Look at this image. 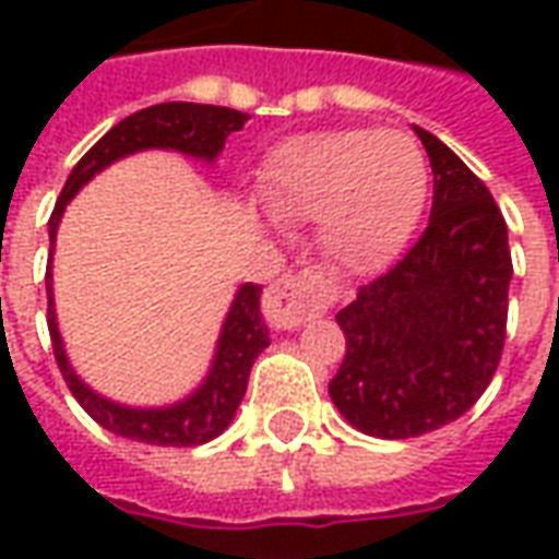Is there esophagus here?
<instances>
[{
  "instance_id": "34e87169",
  "label": "esophagus",
  "mask_w": 559,
  "mask_h": 559,
  "mask_svg": "<svg viewBox=\"0 0 559 559\" xmlns=\"http://www.w3.org/2000/svg\"><path fill=\"white\" fill-rule=\"evenodd\" d=\"M335 296V281L329 278L326 269L308 266L302 272L284 275L266 290L263 299V314L269 326L296 329L314 320L329 308Z\"/></svg>"
}]
</instances>
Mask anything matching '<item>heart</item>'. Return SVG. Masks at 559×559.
I'll use <instances>...</instances> for the list:
<instances>
[{
	"label": "heart",
	"instance_id": "obj_1",
	"mask_svg": "<svg viewBox=\"0 0 559 559\" xmlns=\"http://www.w3.org/2000/svg\"><path fill=\"white\" fill-rule=\"evenodd\" d=\"M260 194L278 221H317L329 260L368 275L389 266L416 230L428 200V160L416 140L395 131H314L269 155Z\"/></svg>",
	"mask_w": 559,
	"mask_h": 559
}]
</instances>
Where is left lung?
Returning a JSON list of instances; mask_svg holds the SVG:
<instances>
[{
    "mask_svg": "<svg viewBox=\"0 0 559 559\" xmlns=\"http://www.w3.org/2000/svg\"><path fill=\"white\" fill-rule=\"evenodd\" d=\"M416 134L433 173L428 227L335 317L347 353L329 395L353 428L383 440L464 416L500 365L509 314L503 212L452 148L425 128Z\"/></svg>",
    "mask_w": 559,
    "mask_h": 559,
    "instance_id": "1",
    "label": "left lung"
}]
</instances>
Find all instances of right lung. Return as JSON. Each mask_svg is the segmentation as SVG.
<instances>
[{"instance_id":"obj_1","label":"right lung","mask_w":559,"mask_h":559,"mask_svg":"<svg viewBox=\"0 0 559 559\" xmlns=\"http://www.w3.org/2000/svg\"><path fill=\"white\" fill-rule=\"evenodd\" d=\"M248 119L251 116L242 110L188 102L155 104V107H146L140 114L122 119L74 164L62 194L56 200L53 215L47 221L50 245L56 239V227H59L68 200L107 164L126 158L131 152H140V148H176V152L194 155V158L215 160V155L224 148V140L230 138L233 131H242ZM44 281H47V329H50V341H53L56 365L66 377L71 395L102 428L148 445H200L215 440L230 425L236 407L245 399L251 365L263 353V347H269V329L260 314V290H263L260 284H245L236 293L230 314L221 329L215 362H212V371L203 380V386L197 389L191 399L170 404V407L134 411V407H122V404L95 395L74 374V368L68 365L66 350H62L59 329H56L50 266H47Z\"/></svg>"}]
</instances>
